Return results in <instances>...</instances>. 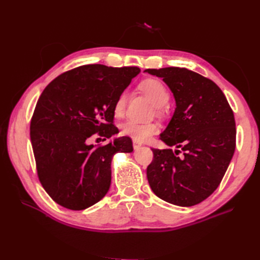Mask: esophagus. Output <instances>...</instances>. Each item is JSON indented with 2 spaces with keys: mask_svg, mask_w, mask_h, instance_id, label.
Wrapping results in <instances>:
<instances>
[{
  "mask_svg": "<svg viewBox=\"0 0 260 260\" xmlns=\"http://www.w3.org/2000/svg\"><path fill=\"white\" fill-rule=\"evenodd\" d=\"M141 147V144L140 143H137V142H133V148L135 149H139Z\"/></svg>",
  "mask_w": 260,
  "mask_h": 260,
  "instance_id": "esophagus-1",
  "label": "esophagus"
}]
</instances>
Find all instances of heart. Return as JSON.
<instances>
[{"instance_id": "b5f03b06", "label": "heart", "mask_w": 260, "mask_h": 260, "mask_svg": "<svg viewBox=\"0 0 260 260\" xmlns=\"http://www.w3.org/2000/svg\"><path fill=\"white\" fill-rule=\"evenodd\" d=\"M139 89L151 100L156 106L157 113H161L164 106L168 103L170 94L161 81L157 79H145L139 84ZM128 102V93L123 91L117 96L114 103V115L121 117L124 114ZM159 131V125L155 122H139L127 120L121 125V135L132 139L135 142H145Z\"/></svg>"}]
</instances>
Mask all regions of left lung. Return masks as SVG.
I'll return each mask as SVG.
<instances>
[{
	"label": "left lung",
	"instance_id": "8db88e82",
	"mask_svg": "<svg viewBox=\"0 0 260 260\" xmlns=\"http://www.w3.org/2000/svg\"><path fill=\"white\" fill-rule=\"evenodd\" d=\"M145 72L162 78L177 106L159 138L176 151L152 148L149 186L165 202L194 206L215 192L229 167L237 137L233 112L219 86L198 73L179 67Z\"/></svg>",
	"mask_w": 260,
	"mask_h": 260
}]
</instances>
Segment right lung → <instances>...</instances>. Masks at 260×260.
Here are the masks:
<instances>
[{"label": "right lung", "mask_w": 260, "mask_h": 260, "mask_svg": "<svg viewBox=\"0 0 260 260\" xmlns=\"http://www.w3.org/2000/svg\"><path fill=\"white\" fill-rule=\"evenodd\" d=\"M139 67L84 65L59 75L43 90L30 122L39 180L58 205L82 210L100 202L111 186L116 153L133 151L130 138L89 145L93 135L118 133L114 103Z\"/></svg>", "instance_id": "add662e5"}]
</instances>
